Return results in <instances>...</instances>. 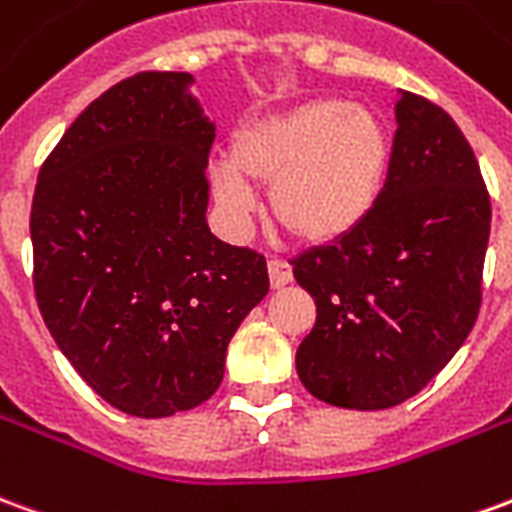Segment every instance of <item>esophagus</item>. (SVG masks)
Returning <instances> with one entry per match:
<instances>
[{"instance_id": "obj_1", "label": "esophagus", "mask_w": 512, "mask_h": 512, "mask_svg": "<svg viewBox=\"0 0 512 512\" xmlns=\"http://www.w3.org/2000/svg\"><path fill=\"white\" fill-rule=\"evenodd\" d=\"M268 280H271V288H285L293 280L291 266L285 260H268Z\"/></svg>"}]
</instances>
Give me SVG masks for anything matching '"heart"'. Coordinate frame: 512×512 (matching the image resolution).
I'll list each match as a JSON object with an SVG mask.
<instances>
[{
	"label": "heart",
	"mask_w": 512,
	"mask_h": 512,
	"mask_svg": "<svg viewBox=\"0 0 512 512\" xmlns=\"http://www.w3.org/2000/svg\"><path fill=\"white\" fill-rule=\"evenodd\" d=\"M391 160V130L374 107L321 96L241 124L227 163H213L207 182L232 230H241L255 207V182L268 185V210L280 230L324 246L371 219Z\"/></svg>",
	"instance_id": "heart-1"
}]
</instances>
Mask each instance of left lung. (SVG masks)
<instances>
[{"instance_id": "1", "label": "left lung", "mask_w": 512, "mask_h": 512, "mask_svg": "<svg viewBox=\"0 0 512 512\" xmlns=\"http://www.w3.org/2000/svg\"><path fill=\"white\" fill-rule=\"evenodd\" d=\"M488 235L491 199L463 132L405 91L377 210L349 238L293 260L316 299V324L296 349L307 391L346 410L416 396L477 321Z\"/></svg>"}]
</instances>
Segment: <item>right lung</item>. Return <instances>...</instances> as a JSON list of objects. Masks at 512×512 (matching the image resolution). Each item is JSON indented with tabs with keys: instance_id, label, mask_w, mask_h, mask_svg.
I'll return each instance as SVG.
<instances>
[{
	"instance_id": "obj_1",
	"label": "right lung",
	"mask_w": 512,
	"mask_h": 512,
	"mask_svg": "<svg viewBox=\"0 0 512 512\" xmlns=\"http://www.w3.org/2000/svg\"><path fill=\"white\" fill-rule=\"evenodd\" d=\"M188 71H144L94 99L32 196L35 299L57 349L138 418L207 402L232 335L268 293L266 257L207 227L216 124Z\"/></svg>"
}]
</instances>
